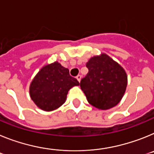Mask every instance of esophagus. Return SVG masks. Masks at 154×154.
<instances>
[{"instance_id":"obj_1","label":"esophagus","mask_w":154,"mask_h":154,"mask_svg":"<svg viewBox=\"0 0 154 154\" xmlns=\"http://www.w3.org/2000/svg\"><path fill=\"white\" fill-rule=\"evenodd\" d=\"M76 78H77V81H78L79 82H80V81H81V75H77V77H76Z\"/></svg>"}]
</instances>
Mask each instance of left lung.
<instances>
[{
  "label": "left lung",
  "instance_id": "8db88e82",
  "mask_svg": "<svg viewBox=\"0 0 154 154\" xmlns=\"http://www.w3.org/2000/svg\"><path fill=\"white\" fill-rule=\"evenodd\" d=\"M88 73L80 83L88 101L100 110L117 105L126 90L127 74L123 67L105 53L88 60Z\"/></svg>",
  "mask_w": 154,
  "mask_h": 154
}]
</instances>
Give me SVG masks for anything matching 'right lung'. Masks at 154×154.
<instances>
[{"mask_svg":"<svg viewBox=\"0 0 154 154\" xmlns=\"http://www.w3.org/2000/svg\"><path fill=\"white\" fill-rule=\"evenodd\" d=\"M69 69L57 61L39 69L29 86V94L38 108L45 112L56 110L66 101L70 88L79 86Z\"/></svg>","mask_w":154,"mask_h":154,"instance_id":"obj_1","label":"right lung"}]
</instances>
